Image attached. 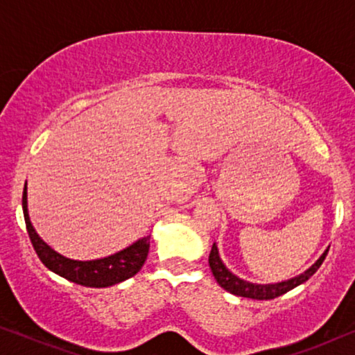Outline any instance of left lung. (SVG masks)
Here are the masks:
<instances>
[{"instance_id":"left-lung-1","label":"left lung","mask_w":355,"mask_h":355,"mask_svg":"<svg viewBox=\"0 0 355 355\" xmlns=\"http://www.w3.org/2000/svg\"><path fill=\"white\" fill-rule=\"evenodd\" d=\"M328 254V249L323 252L322 257L315 261V263L310 266L309 270H305L304 273H300L294 278L281 281V283H270V284H257L250 283V281H245L236 276L232 271L226 268V265L223 263L220 252H218L216 244H213L210 257H208V263H210L211 273L215 276L216 283L221 286L223 289L227 291V293L239 295V297H247V299H257V300H270L275 297H279L288 293V291L297 288L299 284H302L307 281L310 276H312L315 271L320 268V265L323 263L324 257Z\"/></svg>"}]
</instances>
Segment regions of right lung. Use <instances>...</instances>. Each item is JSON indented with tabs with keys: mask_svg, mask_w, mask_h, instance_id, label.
I'll use <instances>...</instances> for the list:
<instances>
[{
	"mask_svg": "<svg viewBox=\"0 0 355 355\" xmlns=\"http://www.w3.org/2000/svg\"><path fill=\"white\" fill-rule=\"evenodd\" d=\"M22 210L24 220H26L27 232L31 237L33 249H35L38 259L42 263L51 270L53 273L62 276L71 283L87 286V288H108L123 281L129 279L130 276L139 273L145 260H147L150 249V236L135 241L125 249L116 252L113 255L103 257L96 260H72L67 257L58 254L51 249L40 236L37 234L35 227L32 226L31 216L27 208V182L24 186L22 193Z\"/></svg>",
	"mask_w": 355,
	"mask_h": 355,
	"instance_id": "right-lung-1",
	"label": "right lung"
}]
</instances>
